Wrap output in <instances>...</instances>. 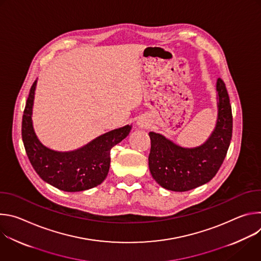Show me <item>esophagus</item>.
Segmentation results:
<instances>
[{
	"label": "esophagus",
	"mask_w": 261,
	"mask_h": 261,
	"mask_svg": "<svg viewBox=\"0 0 261 261\" xmlns=\"http://www.w3.org/2000/svg\"><path fill=\"white\" fill-rule=\"evenodd\" d=\"M138 125H139L140 127H145V126H146V123H145L144 121H141V120H140V121L138 122Z\"/></svg>",
	"instance_id": "34e87169"
}]
</instances>
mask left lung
Listing matches in <instances>:
<instances>
[{
    "instance_id": "left-lung-1",
    "label": "left lung",
    "mask_w": 261,
    "mask_h": 261,
    "mask_svg": "<svg viewBox=\"0 0 261 261\" xmlns=\"http://www.w3.org/2000/svg\"><path fill=\"white\" fill-rule=\"evenodd\" d=\"M218 120L216 129L202 145L184 148L163 135L150 132L148 167L161 187L185 192L210 181L224 161L232 136V113L229 96L222 79L217 81Z\"/></svg>"
}]
</instances>
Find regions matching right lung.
I'll return each mask as SVG.
<instances>
[{
  "mask_svg": "<svg viewBox=\"0 0 261 261\" xmlns=\"http://www.w3.org/2000/svg\"><path fill=\"white\" fill-rule=\"evenodd\" d=\"M36 81L31 87L21 124V136L28 158L38 175L54 187L66 192L88 190L107 176L110 150L131 130L127 125L107 132L77 151L60 153L44 146L37 138L32 124V107Z\"/></svg>",
  "mask_w": 261,
  "mask_h": 261,
  "instance_id": "right-lung-1",
  "label": "right lung"
}]
</instances>
